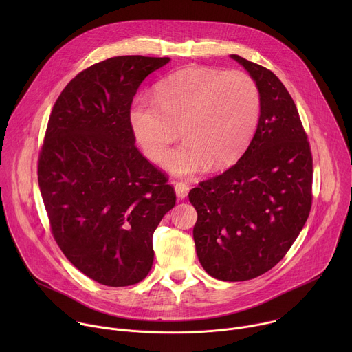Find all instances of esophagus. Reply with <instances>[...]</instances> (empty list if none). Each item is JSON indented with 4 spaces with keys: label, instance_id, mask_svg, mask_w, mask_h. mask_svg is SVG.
I'll use <instances>...</instances> for the list:
<instances>
[{
    "label": "esophagus",
    "instance_id": "1",
    "mask_svg": "<svg viewBox=\"0 0 352 352\" xmlns=\"http://www.w3.org/2000/svg\"><path fill=\"white\" fill-rule=\"evenodd\" d=\"M174 188H175V193L179 199H185L188 192H189V185L186 182H182V181H177L174 182Z\"/></svg>",
    "mask_w": 352,
    "mask_h": 352
}]
</instances>
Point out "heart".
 <instances>
[{
	"mask_svg": "<svg viewBox=\"0 0 352 352\" xmlns=\"http://www.w3.org/2000/svg\"><path fill=\"white\" fill-rule=\"evenodd\" d=\"M261 91L243 71L195 65L178 69L155 86V100L138 98L129 109L132 135L143 153L160 162L178 136L185 140L164 159L173 174L223 168L252 142L261 118Z\"/></svg>",
	"mask_w": 352,
	"mask_h": 352,
	"instance_id": "heart-1",
	"label": "heart"
}]
</instances>
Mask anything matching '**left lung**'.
<instances>
[{"instance_id": "left-lung-1", "label": "left lung", "mask_w": 352, "mask_h": 352, "mask_svg": "<svg viewBox=\"0 0 352 352\" xmlns=\"http://www.w3.org/2000/svg\"><path fill=\"white\" fill-rule=\"evenodd\" d=\"M231 57L258 83L259 124L242 157L188 196L197 213L193 239L200 265L217 280L245 281L274 267L305 226L314 160L281 80L259 64Z\"/></svg>"}]
</instances>
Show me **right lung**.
I'll use <instances>...</instances> for the list:
<instances>
[{"label": "right lung", "mask_w": 352, "mask_h": 352, "mask_svg": "<svg viewBox=\"0 0 352 352\" xmlns=\"http://www.w3.org/2000/svg\"><path fill=\"white\" fill-rule=\"evenodd\" d=\"M168 61L93 64L64 87L48 118L37 178L50 230L67 259L103 285L148 274L153 232L175 205L167 174L139 152L128 121L139 85Z\"/></svg>", "instance_id": "add662e5"}]
</instances>
